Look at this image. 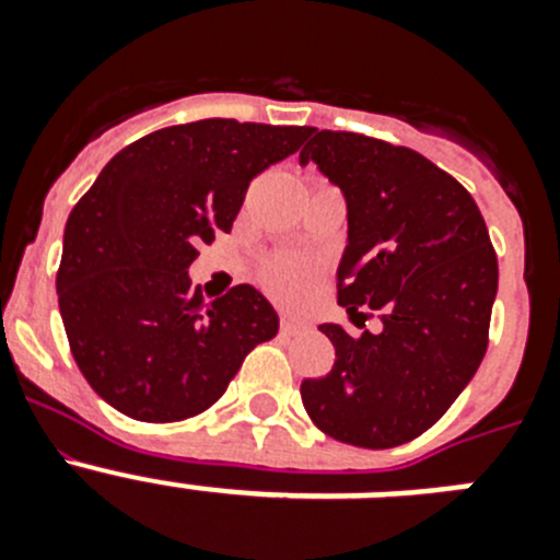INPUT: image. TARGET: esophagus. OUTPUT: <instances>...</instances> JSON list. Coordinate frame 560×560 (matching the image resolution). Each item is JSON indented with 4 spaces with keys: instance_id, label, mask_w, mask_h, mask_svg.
<instances>
[{
    "instance_id": "esophagus-1",
    "label": "esophagus",
    "mask_w": 560,
    "mask_h": 560,
    "mask_svg": "<svg viewBox=\"0 0 560 560\" xmlns=\"http://www.w3.org/2000/svg\"><path fill=\"white\" fill-rule=\"evenodd\" d=\"M305 325L303 323H296V319H291V316H280V334L283 336H294V334H300V330H303Z\"/></svg>"
}]
</instances>
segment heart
I'll return each mask as SVG.
<instances>
[{
    "mask_svg": "<svg viewBox=\"0 0 560 560\" xmlns=\"http://www.w3.org/2000/svg\"><path fill=\"white\" fill-rule=\"evenodd\" d=\"M316 266L305 257H275L269 264L264 266V285L269 289V294H275L277 300H283V303H303L305 296L314 291L316 285Z\"/></svg>",
    "mask_w": 560,
    "mask_h": 560,
    "instance_id": "obj_1",
    "label": "heart"
}]
</instances>
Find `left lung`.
Instances as JSON below:
<instances>
[{
  "label": "left lung",
  "mask_w": 560,
  "mask_h": 560,
  "mask_svg": "<svg viewBox=\"0 0 560 560\" xmlns=\"http://www.w3.org/2000/svg\"><path fill=\"white\" fill-rule=\"evenodd\" d=\"M300 162L341 187L348 249L339 305L378 311L381 334L319 325L336 361L300 393L334 440L393 448L434 427L474 378L499 285L497 252L471 192L404 145L353 131H311ZM368 316V314H361Z\"/></svg>",
  "instance_id": "obj_1"
}]
</instances>
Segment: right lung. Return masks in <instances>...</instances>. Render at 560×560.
Returning a JSON list of instances; mask_svg holds the SVG:
<instances>
[{
	"label": "right lung",
	"instance_id": "1",
	"mask_svg": "<svg viewBox=\"0 0 560 560\" xmlns=\"http://www.w3.org/2000/svg\"><path fill=\"white\" fill-rule=\"evenodd\" d=\"M308 133L221 117L160 128L122 148L72 207L58 308L83 378L117 412L145 423L205 412L277 334L260 291L244 283L205 303L187 269L232 230L257 173Z\"/></svg>",
	"mask_w": 560,
	"mask_h": 560
}]
</instances>
